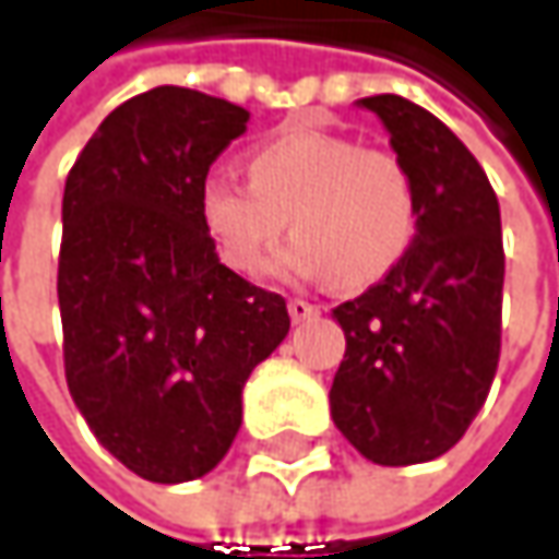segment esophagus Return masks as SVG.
<instances>
[{"instance_id": "34e87169", "label": "esophagus", "mask_w": 559, "mask_h": 559, "mask_svg": "<svg viewBox=\"0 0 559 559\" xmlns=\"http://www.w3.org/2000/svg\"><path fill=\"white\" fill-rule=\"evenodd\" d=\"M287 313H290V320H294V323H304V320L317 317V313H320V307H317V304H310V300H304V297H290V300H287Z\"/></svg>"}]
</instances>
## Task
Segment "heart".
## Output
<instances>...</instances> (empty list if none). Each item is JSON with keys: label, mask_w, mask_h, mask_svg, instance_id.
Segmentation results:
<instances>
[{"label": "heart", "mask_w": 559, "mask_h": 559, "mask_svg": "<svg viewBox=\"0 0 559 559\" xmlns=\"http://www.w3.org/2000/svg\"><path fill=\"white\" fill-rule=\"evenodd\" d=\"M249 181L207 176L198 191L201 224L224 262L255 275L281 233L297 229L281 269L330 275L345 290L390 275L413 249L419 194L406 163L326 130H284L246 156Z\"/></svg>", "instance_id": "obj_1"}]
</instances>
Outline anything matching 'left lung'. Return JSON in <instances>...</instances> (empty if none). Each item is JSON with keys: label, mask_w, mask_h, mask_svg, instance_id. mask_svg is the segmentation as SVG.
Segmentation results:
<instances>
[{"label": "left lung", "mask_w": 559, "mask_h": 559, "mask_svg": "<svg viewBox=\"0 0 559 559\" xmlns=\"http://www.w3.org/2000/svg\"><path fill=\"white\" fill-rule=\"evenodd\" d=\"M419 194L406 259L332 310L345 355L330 390L332 423L368 461L426 464L480 413L502 348L499 201L474 153L431 111L371 95Z\"/></svg>", "instance_id": "left-lung-1"}]
</instances>
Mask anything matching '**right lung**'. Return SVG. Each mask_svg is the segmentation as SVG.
<instances>
[{
    "mask_svg": "<svg viewBox=\"0 0 559 559\" xmlns=\"http://www.w3.org/2000/svg\"><path fill=\"white\" fill-rule=\"evenodd\" d=\"M246 121L224 98L159 85L118 105L67 176V383L143 480H198L224 461L242 386L290 330L284 297L229 272L198 214L201 181Z\"/></svg>",
    "mask_w": 559,
    "mask_h": 559,
    "instance_id": "right-lung-1",
    "label": "right lung"
}]
</instances>
